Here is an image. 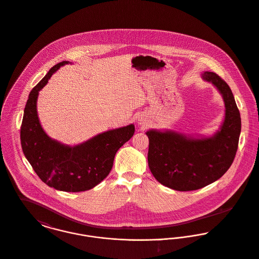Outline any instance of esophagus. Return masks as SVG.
<instances>
[{
  "mask_svg": "<svg viewBox=\"0 0 259 259\" xmlns=\"http://www.w3.org/2000/svg\"><path fill=\"white\" fill-rule=\"evenodd\" d=\"M144 124V119H142V118H139L138 119V125H140V126H142Z\"/></svg>",
  "mask_w": 259,
  "mask_h": 259,
  "instance_id": "esophagus-1",
  "label": "esophagus"
}]
</instances>
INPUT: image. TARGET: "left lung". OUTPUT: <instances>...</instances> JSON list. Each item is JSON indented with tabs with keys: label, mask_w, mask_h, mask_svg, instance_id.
Returning <instances> with one entry per match:
<instances>
[{
	"label": "left lung",
	"mask_w": 259,
	"mask_h": 259,
	"mask_svg": "<svg viewBox=\"0 0 259 259\" xmlns=\"http://www.w3.org/2000/svg\"><path fill=\"white\" fill-rule=\"evenodd\" d=\"M201 77L221 93L225 116L212 135H190L174 130L150 129L148 165L155 179L175 191L201 189L225 175L237 151L241 130L240 114L230 87L210 71Z\"/></svg>",
	"instance_id": "1"
}]
</instances>
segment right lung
Instances as JSON below:
<instances>
[{"label": "right lung", "instance_id": "add662e5", "mask_svg": "<svg viewBox=\"0 0 259 259\" xmlns=\"http://www.w3.org/2000/svg\"><path fill=\"white\" fill-rule=\"evenodd\" d=\"M68 63L56 64L30 91L24 110L21 144L25 157L44 183L58 191L78 193L94 188L108 176L116 152L134 135L135 126L111 129L73 146L51 138L38 119L37 97L52 75Z\"/></svg>", "mask_w": 259, "mask_h": 259}]
</instances>
